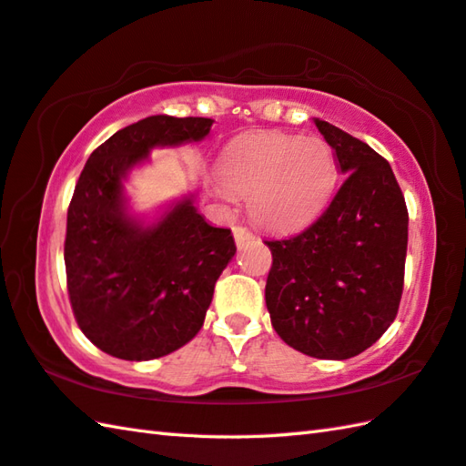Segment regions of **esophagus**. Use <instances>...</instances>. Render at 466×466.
I'll list each match as a JSON object with an SVG mask.
<instances>
[{
	"label": "esophagus",
	"mask_w": 466,
	"mask_h": 466,
	"mask_svg": "<svg viewBox=\"0 0 466 466\" xmlns=\"http://www.w3.org/2000/svg\"><path fill=\"white\" fill-rule=\"evenodd\" d=\"M233 237H235V243L237 245H243V243H247V241H251V239H255V235L247 229V227H241V225H235L233 227Z\"/></svg>",
	"instance_id": "1"
}]
</instances>
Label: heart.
<instances>
[{
    "label": "heart",
    "instance_id": "obj_1",
    "mask_svg": "<svg viewBox=\"0 0 466 466\" xmlns=\"http://www.w3.org/2000/svg\"><path fill=\"white\" fill-rule=\"evenodd\" d=\"M219 173L231 195L249 197L255 223L289 231L308 223L328 201L336 160L321 138L251 132L227 148Z\"/></svg>",
    "mask_w": 466,
    "mask_h": 466
}]
</instances>
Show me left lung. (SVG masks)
Returning <instances> with one entry per match:
<instances>
[{"label":"left lung","mask_w":466,"mask_h":466,"mask_svg":"<svg viewBox=\"0 0 466 466\" xmlns=\"http://www.w3.org/2000/svg\"><path fill=\"white\" fill-rule=\"evenodd\" d=\"M344 173L328 208L301 233L271 239L265 283L273 329L319 360H348L390 328L400 306L408 208L388 160L316 118Z\"/></svg>","instance_id":"obj_1"}]
</instances>
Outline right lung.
<instances>
[{
    "label": "right lung",
    "mask_w": 466,
    "mask_h": 466,
    "mask_svg": "<svg viewBox=\"0 0 466 466\" xmlns=\"http://www.w3.org/2000/svg\"><path fill=\"white\" fill-rule=\"evenodd\" d=\"M211 118H142L94 150L76 183L64 261L74 318L94 346L142 362L167 356L203 328L215 283L237 251L231 229L197 213L193 198L142 227L127 215L122 178L150 148L201 140Z\"/></svg>",
    "instance_id": "1"
}]
</instances>
